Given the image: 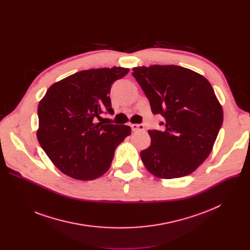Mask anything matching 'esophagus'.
<instances>
[{"instance_id": "obj_1", "label": "esophagus", "mask_w": 250, "mask_h": 250, "mask_svg": "<svg viewBox=\"0 0 250 250\" xmlns=\"http://www.w3.org/2000/svg\"><path fill=\"white\" fill-rule=\"evenodd\" d=\"M131 128L133 131H142L145 130V125H130Z\"/></svg>"}]
</instances>
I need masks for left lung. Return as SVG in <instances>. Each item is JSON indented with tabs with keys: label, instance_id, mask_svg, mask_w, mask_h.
Returning a JSON list of instances; mask_svg holds the SVG:
<instances>
[{
	"label": "left lung",
	"instance_id": "left-lung-1",
	"mask_svg": "<svg viewBox=\"0 0 250 250\" xmlns=\"http://www.w3.org/2000/svg\"><path fill=\"white\" fill-rule=\"evenodd\" d=\"M149 100L162 130H148L151 145L140 152L146 169L163 179L191 174L208 156L223 125L224 113L208 81L176 65L132 69Z\"/></svg>",
	"mask_w": 250,
	"mask_h": 250
}]
</instances>
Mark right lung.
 <instances>
[{
    "mask_svg": "<svg viewBox=\"0 0 250 250\" xmlns=\"http://www.w3.org/2000/svg\"><path fill=\"white\" fill-rule=\"evenodd\" d=\"M123 67L83 70L55 84L40 102L38 139L53 164L77 180H94L111 167L115 150L130 127L97 123L114 112L112 85L125 77Z\"/></svg>",
    "mask_w": 250,
    "mask_h": 250,
    "instance_id": "obj_1",
    "label": "right lung"
}]
</instances>
